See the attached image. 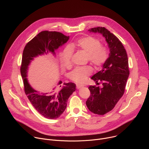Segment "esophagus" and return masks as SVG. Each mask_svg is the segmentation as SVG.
I'll return each mask as SVG.
<instances>
[{
    "label": "esophagus",
    "instance_id": "esophagus-1",
    "mask_svg": "<svg viewBox=\"0 0 149 149\" xmlns=\"http://www.w3.org/2000/svg\"><path fill=\"white\" fill-rule=\"evenodd\" d=\"M84 86H83V85H81V84H77L76 85V87H77V89H79L81 88V87H83Z\"/></svg>",
    "mask_w": 149,
    "mask_h": 149
}]
</instances>
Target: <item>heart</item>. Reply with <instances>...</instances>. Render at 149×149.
<instances>
[{
  "instance_id": "heart-1",
  "label": "heart",
  "mask_w": 149,
  "mask_h": 149,
  "mask_svg": "<svg viewBox=\"0 0 149 149\" xmlns=\"http://www.w3.org/2000/svg\"><path fill=\"white\" fill-rule=\"evenodd\" d=\"M77 48L87 53V59L97 67H101L107 61L109 56L107 47L102 45L101 40L95 37L87 36L81 38L75 43L67 47L60 54V60L63 67L70 68L71 58L73 54L72 49ZM93 68L90 65L75 68L70 74V78L77 83H84L91 74Z\"/></svg>"
}]
</instances>
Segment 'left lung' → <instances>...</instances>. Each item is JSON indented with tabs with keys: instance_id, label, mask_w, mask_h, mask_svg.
<instances>
[{
	"instance_id": "1",
	"label": "left lung",
	"mask_w": 149,
	"mask_h": 149,
	"mask_svg": "<svg viewBox=\"0 0 149 149\" xmlns=\"http://www.w3.org/2000/svg\"><path fill=\"white\" fill-rule=\"evenodd\" d=\"M88 31L99 32L105 37L110 53L102 69L91 77L102 87L90 86V95L86 101L92 113L104 115L111 111L123 95L130 74L127 52L118 38L104 27L93 28Z\"/></svg>"
}]
</instances>
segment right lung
I'll use <instances>...</instances> for the list:
<instances>
[{
    "label": "right lung",
    "mask_w": 149,
    "mask_h": 149,
    "mask_svg": "<svg viewBox=\"0 0 149 149\" xmlns=\"http://www.w3.org/2000/svg\"><path fill=\"white\" fill-rule=\"evenodd\" d=\"M69 39V36L56 31H44L39 33L28 42L23 51L20 74L22 75L24 91L35 110L45 118L55 119L65 111L70 96L75 91L76 85L72 82L65 83L60 89L54 88L48 93H40L34 90L29 84L26 76L28 65L31 61L39 55L48 51L54 53ZM62 84L60 81L58 85ZM61 86H60V87Z\"/></svg>",
    "instance_id": "right-lung-1"
}]
</instances>
